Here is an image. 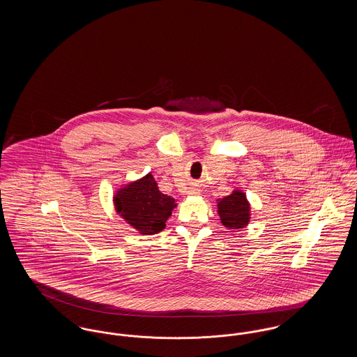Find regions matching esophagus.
Wrapping results in <instances>:
<instances>
[{
  "label": "esophagus",
  "mask_w": 357,
  "mask_h": 357,
  "mask_svg": "<svg viewBox=\"0 0 357 357\" xmlns=\"http://www.w3.org/2000/svg\"><path fill=\"white\" fill-rule=\"evenodd\" d=\"M198 192H199V191H198L197 188H194V187H192V188L188 191V194H190V195H197Z\"/></svg>",
  "instance_id": "34e87169"
}]
</instances>
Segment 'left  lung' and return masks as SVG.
Segmentation results:
<instances>
[{
  "label": "left lung",
  "mask_w": 357,
  "mask_h": 357,
  "mask_svg": "<svg viewBox=\"0 0 357 357\" xmlns=\"http://www.w3.org/2000/svg\"><path fill=\"white\" fill-rule=\"evenodd\" d=\"M217 213L222 225L233 233L246 227L252 218L250 202L239 188L233 190L230 195L217 199Z\"/></svg>",
  "instance_id": "obj_1"
}]
</instances>
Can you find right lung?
I'll return each instance as SVG.
<instances>
[{
    "label": "right lung",
    "mask_w": 357,
    "mask_h": 357,
    "mask_svg": "<svg viewBox=\"0 0 357 357\" xmlns=\"http://www.w3.org/2000/svg\"><path fill=\"white\" fill-rule=\"evenodd\" d=\"M112 199L123 221L143 236L160 233L176 207L172 197L159 191L151 172L119 187Z\"/></svg>",
    "instance_id": "add662e5"
}]
</instances>
